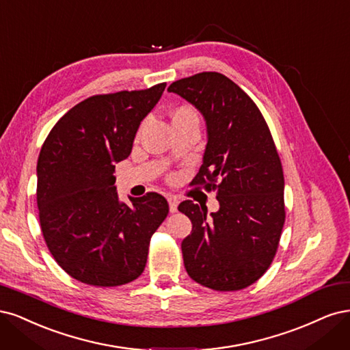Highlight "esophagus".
Masks as SVG:
<instances>
[{"label":"esophagus","instance_id":"obj_1","mask_svg":"<svg viewBox=\"0 0 350 350\" xmlns=\"http://www.w3.org/2000/svg\"><path fill=\"white\" fill-rule=\"evenodd\" d=\"M168 205H170V212H177V205H178V199L176 196H168Z\"/></svg>","mask_w":350,"mask_h":350}]
</instances>
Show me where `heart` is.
<instances>
[{"instance_id":"1","label":"heart","mask_w":350,"mask_h":350,"mask_svg":"<svg viewBox=\"0 0 350 350\" xmlns=\"http://www.w3.org/2000/svg\"><path fill=\"white\" fill-rule=\"evenodd\" d=\"M191 116H198L196 111L189 107V106H180L174 110V115H173V119H177V118H191Z\"/></svg>"}]
</instances>
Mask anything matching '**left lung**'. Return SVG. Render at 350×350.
I'll list each match as a JSON object with an SVG mask.
<instances>
[{"label":"left lung","mask_w":350,"mask_h":350,"mask_svg":"<svg viewBox=\"0 0 350 350\" xmlns=\"http://www.w3.org/2000/svg\"><path fill=\"white\" fill-rule=\"evenodd\" d=\"M168 92L193 105L206 122L208 144L191 185L215 190L219 209L183 200L191 221L182 241L187 275L213 291H240L260 279L276 254L285 224L284 170L254 101L219 72L174 81Z\"/></svg>","instance_id":"1"}]
</instances>
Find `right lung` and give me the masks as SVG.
Instances as JSON below:
<instances>
[{"mask_svg": "<svg viewBox=\"0 0 350 350\" xmlns=\"http://www.w3.org/2000/svg\"><path fill=\"white\" fill-rule=\"evenodd\" d=\"M164 88L88 97L42 145L36 196L43 239L56 263L83 284L120 286L141 276L151 237L167 217V200L155 191L132 198V205L119 200L113 176Z\"/></svg>", "mask_w": 350, "mask_h": 350, "instance_id": "obj_1", "label": "right lung"}]
</instances>
